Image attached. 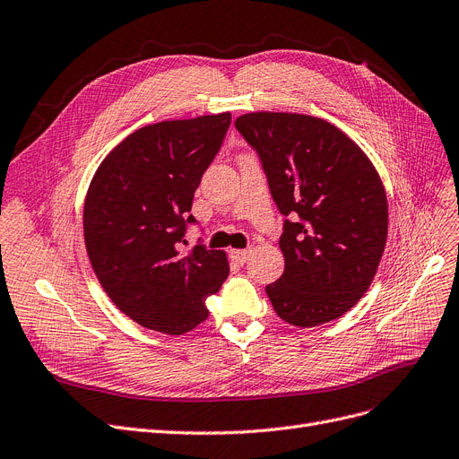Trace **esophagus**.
Masks as SVG:
<instances>
[{
    "label": "esophagus",
    "instance_id": "esophagus-1",
    "mask_svg": "<svg viewBox=\"0 0 459 459\" xmlns=\"http://www.w3.org/2000/svg\"><path fill=\"white\" fill-rule=\"evenodd\" d=\"M229 257L236 263V264H244L249 257V249H230Z\"/></svg>",
    "mask_w": 459,
    "mask_h": 459
}]
</instances>
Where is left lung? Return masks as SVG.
Masks as SVG:
<instances>
[{
	"label": "left lung",
	"instance_id": "left-lung-1",
	"mask_svg": "<svg viewBox=\"0 0 459 459\" xmlns=\"http://www.w3.org/2000/svg\"><path fill=\"white\" fill-rule=\"evenodd\" d=\"M257 152L283 219V274L266 285L276 314L297 327L353 308L377 274L387 238L380 176L344 132L299 113H247L234 121Z\"/></svg>",
	"mask_w": 459,
	"mask_h": 459
}]
</instances>
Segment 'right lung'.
Returning a JSON list of instances; mask_svg holds the SVG:
<instances>
[{"label":"right lung","instance_id":"1","mask_svg":"<svg viewBox=\"0 0 459 459\" xmlns=\"http://www.w3.org/2000/svg\"><path fill=\"white\" fill-rule=\"evenodd\" d=\"M230 113L164 121L130 134L96 169L84 200V244L117 308L142 327L183 334L208 317L229 276L223 251H185L195 191Z\"/></svg>","mask_w":459,"mask_h":459}]
</instances>
